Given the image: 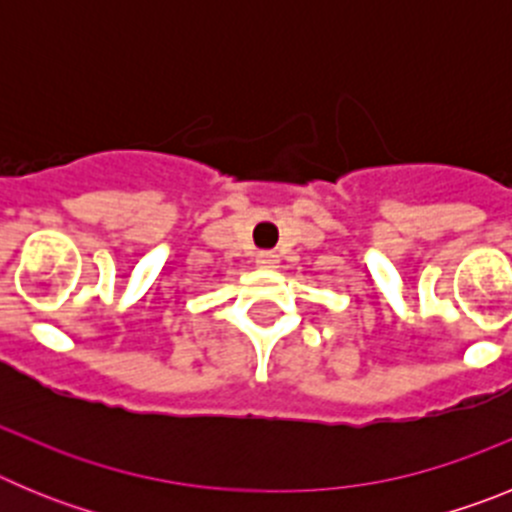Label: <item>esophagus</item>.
Here are the masks:
<instances>
[{"label": "esophagus", "instance_id": "1", "mask_svg": "<svg viewBox=\"0 0 512 512\" xmlns=\"http://www.w3.org/2000/svg\"><path fill=\"white\" fill-rule=\"evenodd\" d=\"M256 266H261V269H277L279 256L274 251H261L259 256H256Z\"/></svg>", "mask_w": 512, "mask_h": 512}]
</instances>
